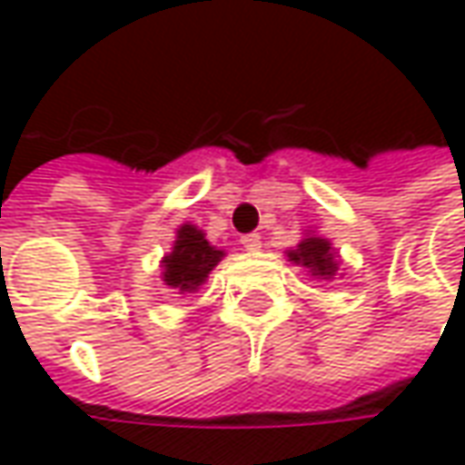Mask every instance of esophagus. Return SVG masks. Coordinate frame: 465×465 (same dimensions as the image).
I'll return each instance as SVG.
<instances>
[{
    "instance_id": "obj_1",
    "label": "esophagus",
    "mask_w": 465,
    "mask_h": 465,
    "mask_svg": "<svg viewBox=\"0 0 465 465\" xmlns=\"http://www.w3.org/2000/svg\"><path fill=\"white\" fill-rule=\"evenodd\" d=\"M240 245H242L245 251H258V248H261V235H258V232H248V235L240 238Z\"/></svg>"
}]
</instances>
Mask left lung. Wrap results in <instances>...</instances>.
I'll use <instances>...</instances> for the list:
<instances>
[{
	"instance_id": "8db88e82",
	"label": "left lung",
	"mask_w": 465,
	"mask_h": 465,
	"mask_svg": "<svg viewBox=\"0 0 465 465\" xmlns=\"http://www.w3.org/2000/svg\"><path fill=\"white\" fill-rule=\"evenodd\" d=\"M289 258L299 266H307L312 271V276L330 279L338 271V261H335V255L330 251V242L325 238H304L297 245V251H289Z\"/></svg>"
}]
</instances>
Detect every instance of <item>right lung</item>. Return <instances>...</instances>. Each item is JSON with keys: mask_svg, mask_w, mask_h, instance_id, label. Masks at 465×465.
<instances>
[{"mask_svg": "<svg viewBox=\"0 0 465 465\" xmlns=\"http://www.w3.org/2000/svg\"><path fill=\"white\" fill-rule=\"evenodd\" d=\"M223 255V251L207 242L202 230H196L194 225L179 227L173 251L163 258V282L179 292H194L207 279V273L220 263Z\"/></svg>", "mask_w": 465, "mask_h": 465, "instance_id": "obj_1", "label": "right lung"}]
</instances>
